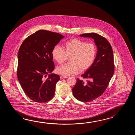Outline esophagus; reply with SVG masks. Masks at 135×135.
Listing matches in <instances>:
<instances>
[{
	"label": "esophagus",
	"instance_id": "1",
	"mask_svg": "<svg viewBox=\"0 0 135 135\" xmlns=\"http://www.w3.org/2000/svg\"><path fill=\"white\" fill-rule=\"evenodd\" d=\"M60 79H65V78H66V76H63V75H60Z\"/></svg>",
	"mask_w": 135,
	"mask_h": 135
}]
</instances>
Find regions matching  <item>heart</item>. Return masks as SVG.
<instances>
[{
  "instance_id": "1",
  "label": "heart",
  "mask_w": 135,
  "mask_h": 135,
  "mask_svg": "<svg viewBox=\"0 0 135 135\" xmlns=\"http://www.w3.org/2000/svg\"><path fill=\"white\" fill-rule=\"evenodd\" d=\"M97 55V48L94 43H87L84 40L73 38L66 41L64 49L55 45L52 51L53 59L59 64L63 63L70 56L68 63L58 66V74L69 76L90 69L95 62Z\"/></svg>"
}]
</instances>
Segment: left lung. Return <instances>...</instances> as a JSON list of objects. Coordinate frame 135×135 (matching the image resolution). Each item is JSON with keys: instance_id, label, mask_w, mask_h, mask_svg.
<instances>
[{"instance_id": "1", "label": "left lung", "mask_w": 135, "mask_h": 135, "mask_svg": "<svg viewBox=\"0 0 135 135\" xmlns=\"http://www.w3.org/2000/svg\"><path fill=\"white\" fill-rule=\"evenodd\" d=\"M91 37L98 48L97 55L92 66L81 75L85 81L77 79L72 88L73 95L78 100L88 102L99 97L105 91L114 71L112 47L106 38L95 33L80 35Z\"/></svg>"}]
</instances>
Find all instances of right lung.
I'll use <instances>...</instances> for the list:
<instances>
[{
    "instance_id": "1",
    "label": "right lung",
    "mask_w": 135,
    "mask_h": 135,
    "mask_svg": "<svg viewBox=\"0 0 135 135\" xmlns=\"http://www.w3.org/2000/svg\"><path fill=\"white\" fill-rule=\"evenodd\" d=\"M64 37L40 30L26 37L21 45L18 55V79L26 95L35 102L45 103L54 96L60 77L50 74L55 69L52 51Z\"/></svg>"
}]
</instances>
